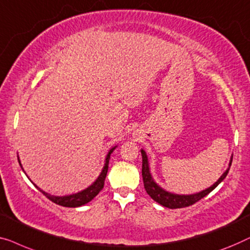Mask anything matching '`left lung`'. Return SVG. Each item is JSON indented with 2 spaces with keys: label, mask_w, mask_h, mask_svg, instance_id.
I'll return each instance as SVG.
<instances>
[{
  "label": "left lung",
  "mask_w": 250,
  "mask_h": 250,
  "mask_svg": "<svg viewBox=\"0 0 250 250\" xmlns=\"http://www.w3.org/2000/svg\"><path fill=\"white\" fill-rule=\"evenodd\" d=\"M142 156H143V167H142V174H143V180H144V187L147 194H148L152 198L161 204L162 206L167 207V208H182V207L190 206L192 204H195L204 198L206 195H208L210 191L214 190L221 182L224 180V178L227 177V174L229 173L232 160L230 161L229 167L224 173L221 175V178L214 184L212 187L205 189V190L197 192L194 195H177V194H171V192L165 191L164 189H162L159 185H156V182L153 180L152 175L149 172V165H148V159L145 150L142 149Z\"/></svg>",
  "instance_id": "obj_1"
}]
</instances>
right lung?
Masks as SVG:
<instances>
[{
  "label": "right lung",
  "mask_w": 250,
  "mask_h": 250,
  "mask_svg": "<svg viewBox=\"0 0 250 250\" xmlns=\"http://www.w3.org/2000/svg\"><path fill=\"white\" fill-rule=\"evenodd\" d=\"M114 149H115V147H113V148H111L110 152H108L106 159H105L104 167H103V170H102V172H101L100 177L96 179V181H95L93 185L89 186L88 188H86L85 190H83V191H80V192H77V194H73V195L59 197V196H52L50 194H47V192L41 190V189L38 188L37 186H36V188L41 192H43V194L46 196L48 199L52 200V202L55 203V204H58V205L64 206V207H79V206H82V205H85V204L89 203L90 200L94 198V197H96L98 192H100L102 189H103L104 181H105V178H106L107 168H108V161H110V156H111V154H112V152H113ZM18 161H19V159H18ZM19 163H20V161H19Z\"/></svg>",
  "instance_id": "obj_1"
}]
</instances>
